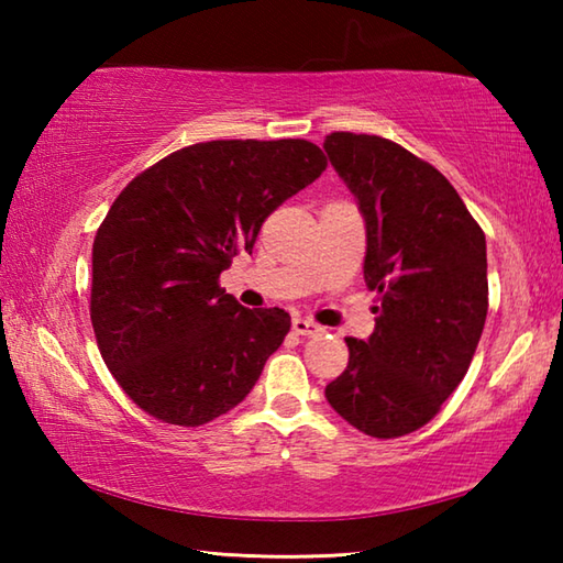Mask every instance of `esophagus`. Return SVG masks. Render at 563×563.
Listing matches in <instances>:
<instances>
[{
    "label": "esophagus",
    "mask_w": 563,
    "mask_h": 563,
    "mask_svg": "<svg viewBox=\"0 0 563 563\" xmlns=\"http://www.w3.org/2000/svg\"><path fill=\"white\" fill-rule=\"evenodd\" d=\"M292 332L295 335H308V338H316L322 332V328L318 322H312L308 318H292Z\"/></svg>",
    "instance_id": "1"
}]
</instances>
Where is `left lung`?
I'll return each mask as SVG.
<instances>
[{
  "instance_id": "left-lung-1",
  "label": "left lung",
  "mask_w": 563,
  "mask_h": 563,
  "mask_svg": "<svg viewBox=\"0 0 563 563\" xmlns=\"http://www.w3.org/2000/svg\"><path fill=\"white\" fill-rule=\"evenodd\" d=\"M322 148L367 228L375 332L347 338L332 409L377 440L424 427L462 383L489 308L487 241L454 186L395 141L335 131Z\"/></svg>"
}]
</instances>
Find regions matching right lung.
Here are the masks:
<instances>
[{
  "label": "right lung",
  "instance_id": "1",
  "mask_svg": "<svg viewBox=\"0 0 563 563\" xmlns=\"http://www.w3.org/2000/svg\"><path fill=\"white\" fill-rule=\"evenodd\" d=\"M325 166L305 139L206 141L121 190L93 238L89 310L103 362L144 412L198 427L258 383L290 316L243 308L218 278Z\"/></svg>",
  "mask_w": 563,
  "mask_h": 563
}]
</instances>
